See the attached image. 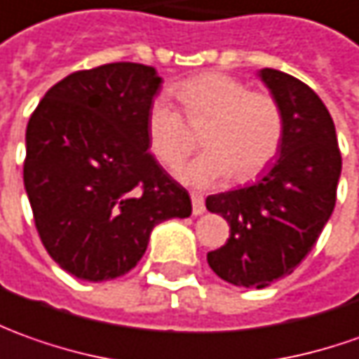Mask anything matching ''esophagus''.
<instances>
[{"mask_svg":"<svg viewBox=\"0 0 359 359\" xmlns=\"http://www.w3.org/2000/svg\"><path fill=\"white\" fill-rule=\"evenodd\" d=\"M190 200H192V214H194V216H200L202 212L206 210L202 194H198V192H192V194H190Z\"/></svg>","mask_w":359,"mask_h":359,"instance_id":"obj_1","label":"esophagus"}]
</instances>
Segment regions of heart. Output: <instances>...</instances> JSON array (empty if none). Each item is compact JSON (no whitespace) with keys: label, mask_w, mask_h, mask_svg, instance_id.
I'll use <instances>...</instances> for the list:
<instances>
[{"label":"heart","mask_w":359,"mask_h":359,"mask_svg":"<svg viewBox=\"0 0 359 359\" xmlns=\"http://www.w3.org/2000/svg\"><path fill=\"white\" fill-rule=\"evenodd\" d=\"M182 114L165 97L147 109L149 149L167 169L179 167L196 147L193 129L208 147L180 170L182 180L206 187L226 180L251 182L279 157L285 139V116L279 100L263 90H250L241 78L204 72L170 86Z\"/></svg>","instance_id":"heart-1"}]
</instances>
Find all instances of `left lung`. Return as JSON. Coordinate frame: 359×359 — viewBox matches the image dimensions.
Here are the masks:
<instances>
[{
    "instance_id": "left-lung-1",
    "label": "left lung",
    "mask_w": 359,
    "mask_h": 359,
    "mask_svg": "<svg viewBox=\"0 0 359 359\" xmlns=\"http://www.w3.org/2000/svg\"><path fill=\"white\" fill-rule=\"evenodd\" d=\"M259 78L285 116L279 159L255 184L206 198V208L230 224V238L208 253V265L248 289L291 275L309 255L334 210L342 170L334 121L313 88L273 68Z\"/></svg>"
}]
</instances>
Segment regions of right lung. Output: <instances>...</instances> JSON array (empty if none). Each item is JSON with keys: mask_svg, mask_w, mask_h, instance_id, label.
Instances as JSON below:
<instances>
[{"mask_svg": "<svg viewBox=\"0 0 359 359\" xmlns=\"http://www.w3.org/2000/svg\"><path fill=\"white\" fill-rule=\"evenodd\" d=\"M155 68L111 62L78 70L45 94L27 123L23 182L35 228L78 279L131 271L161 222L189 218L190 196L149 153Z\"/></svg>", "mask_w": 359, "mask_h": 359, "instance_id": "1", "label": "right lung"}]
</instances>
